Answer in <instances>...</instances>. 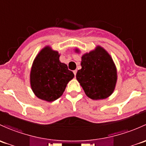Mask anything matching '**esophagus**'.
Here are the masks:
<instances>
[{
    "label": "esophagus",
    "mask_w": 146,
    "mask_h": 146,
    "mask_svg": "<svg viewBox=\"0 0 146 146\" xmlns=\"http://www.w3.org/2000/svg\"><path fill=\"white\" fill-rule=\"evenodd\" d=\"M73 73H74L75 76H76V73H77V70H73Z\"/></svg>",
    "instance_id": "1"
}]
</instances>
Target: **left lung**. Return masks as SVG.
<instances>
[{"instance_id":"8db88e82","label":"left lung","mask_w":146,"mask_h":146,"mask_svg":"<svg viewBox=\"0 0 146 146\" xmlns=\"http://www.w3.org/2000/svg\"><path fill=\"white\" fill-rule=\"evenodd\" d=\"M81 66L76 78L88 97L97 100L112 94L117 81V70L113 59L104 49L98 46L94 51L85 54Z\"/></svg>"}]
</instances>
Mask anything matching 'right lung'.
Here are the masks:
<instances>
[{
	"label": "right lung",
	"instance_id": "1",
	"mask_svg": "<svg viewBox=\"0 0 146 146\" xmlns=\"http://www.w3.org/2000/svg\"><path fill=\"white\" fill-rule=\"evenodd\" d=\"M30 77L32 90L37 97L50 102L63 94L74 74L66 64L60 62L59 53L47 47L37 55Z\"/></svg>",
	"mask_w": 146,
	"mask_h": 146
}]
</instances>
